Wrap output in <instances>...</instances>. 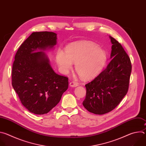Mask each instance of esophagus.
Listing matches in <instances>:
<instances>
[{
  "mask_svg": "<svg viewBox=\"0 0 146 146\" xmlns=\"http://www.w3.org/2000/svg\"><path fill=\"white\" fill-rule=\"evenodd\" d=\"M69 85H70V86L72 87H75L78 86V83L76 82H75V81H72V82H70Z\"/></svg>",
  "mask_w": 146,
  "mask_h": 146,
  "instance_id": "esophagus-1",
  "label": "esophagus"
}]
</instances>
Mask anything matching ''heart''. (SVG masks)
<instances>
[{"mask_svg": "<svg viewBox=\"0 0 146 146\" xmlns=\"http://www.w3.org/2000/svg\"><path fill=\"white\" fill-rule=\"evenodd\" d=\"M59 50L56 56V63L60 71L66 73L76 64L75 69L84 79L97 76L105 66L108 59L106 52L96 44L88 41H76L68 45L66 51Z\"/></svg>", "mask_w": 146, "mask_h": 146, "instance_id": "1", "label": "heart"}]
</instances>
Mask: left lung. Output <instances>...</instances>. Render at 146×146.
<instances>
[{
	"mask_svg": "<svg viewBox=\"0 0 146 146\" xmlns=\"http://www.w3.org/2000/svg\"><path fill=\"white\" fill-rule=\"evenodd\" d=\"M112 43L110 63L97 77L86 84L84 107L95 114H104L114 109L128 92L132 65L121 44L110 36Z\"/></svg>",
	"mask_w": 146,
	"mask_h": 146,
	"instance_id": "1",
	"label": "left lung"
}]
</instances>
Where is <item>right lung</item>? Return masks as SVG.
I'll return each mask as SVG.
<instances>
[{
	"mask_svg": "<svg viewBox=\"0 0 146 146\" xmlns=\"http://www.w3.org/2000/svg\"><path fill=\"white\" fill-rule=\"evenodd\" d=\"M56 44L52 32L32 33L21 45L12 68V86L23 105L35 114L48 113L68 88V78L54 72L43 51Z\"/></svg>",
	"mask_w": 146,
	"mask_h": 146,
	"instance_id": "1",
	"label": "right lung"
}]
</instances>
